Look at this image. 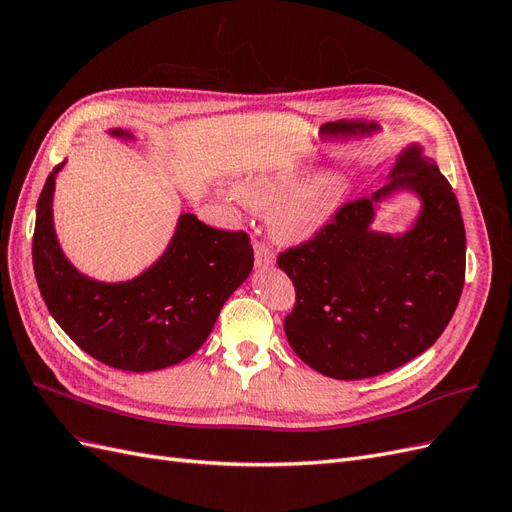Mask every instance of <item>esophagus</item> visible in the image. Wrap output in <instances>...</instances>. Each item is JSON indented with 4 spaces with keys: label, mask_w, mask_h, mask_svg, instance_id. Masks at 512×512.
<instances>
[{
    "label": "esophagus",
    "mask_w": 512,
    "mask_h": 512,
    "mask_svg": "<svg viewBox=\"0 0 512 512\" xmlns=\"http://www.w3.org/2000/svg\"><path fill=\"white\" fill-rule=\"evenodd\" d=\"M254 262L258 269H267V267H273L275 265V254L271 252V247L256 241L254 243Z\"/></svg>",
    "instance_id": "esophagus-1"
}]
</instances>
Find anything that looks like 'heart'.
Masks as SVG:
<instances>
[{
    "mask_svg": "<svg viewBox=\"0 0 512 512\" xmlns=\"http://www.w3.org/2000/svg\"><path fill=\"white\" fill-rule=\"evenodd\" d=\"M312 164L299 158H282L245 170L235 181V192L245 205L268 209L271 235L284 243H301L329 226L344 205L350 179L342 170H329L301 183Z\"/></svg>",
    "mask_w": 512,
    "mask_h": 512,
    "instance_id": "heart-1",
    "label": "heart"
}]
</instances>
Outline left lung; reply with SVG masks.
I'll return each instance as SVG.
<instances>
[{
    "mask_svg": "<svg viewBox=\"0 0 512 512\" xmlns=\"http://www.w3.org/2000/svg\"><path fill=\"white\" fill-rule=\"evenodd\" d=\"M401 191L422 209L397 236L373 228ZM277 265L297 290L284 331L299 359L335 380L397 369L436 344L466 277V230L457 196L421 143L401 149L378 192L344 205L333 222Z\"/></svg>",
    "mask_w": 512,
    "mask_h": 512,
    "instance_id": "1",
    "label": "left lung"
}]
</instances>
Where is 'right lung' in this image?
Here are the masks:
<instances>
[{
  "label": "right lung",
  "instance_id": "obj_1",
  "mask_svg": "<svg viewBox=\"0 0 512 512\" xmlns=\"http://www.w3.org/2000/svg\"><path fill=\"white\" fill-rule=\"evenodd\" d=\"M108 134L134 141L121 128ZM64 164L46 177L32 247L36 282L51 316L76 346L108 367L156 371L188 359L205 344L226 299L252 273L250 239L181 213L151 267L126 282L94 280L72 265L55 232V179Z\"/></svg>",
  "mask_w": 512,
  "mask_h": 512
}]
</instances>
